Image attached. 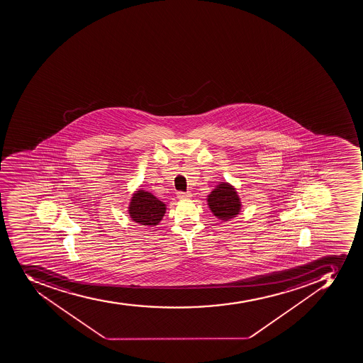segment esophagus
<instances>
[{
	"label": "esophagus",
	"mask_w": 363,
	"mask_h": 363,
	"mask_svg": "<svg viewBox=\"0 0 363 363\" xmlns=\"http://www.w3.org/2000/svg\"><path fill=\"white\" fill-rule=\"evenodd\" d=\"M177 196L180 200H187V199L192 198V195L189 194V193L184 192H178Z\"/></svg>",
	"instance_id": "obj_1"
}]
</instances>
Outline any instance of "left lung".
<instances>
[{"label": "left lung", "instance_id": "1", "mask_svg": "<svg viewBox=\"0 0 363 363\" xmlns=\"http://www.w3.org/2000/svg\"><path fill=\"white\" fill-rule=\"evenodd\" d=\"M208 206L211 213L221 219V220H230V219L239 215L241 210V201L233 186L228 183H221L216 186L213 192L208 195Z\"/></svg>", "mask_w": 363, "mask_h": 363}]
</instances>
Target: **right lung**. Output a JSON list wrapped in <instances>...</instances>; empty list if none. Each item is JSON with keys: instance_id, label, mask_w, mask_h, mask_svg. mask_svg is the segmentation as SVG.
I'll use <instances>...</instances> for the list:
<instances>
[{"instance_id": "right-lung-1", "label": "right lung", "mask_w": 363, "mask_h": 363, "mask_svg": "<svg viewBox=\"0 0 363 363\" xmlns=\"http://www.w3.org/2000/svg\"><path fill=\"white\" fill-rule=\"evenodd\" d=\"M165 204L152 193L138 189L133 193L129 204V216L135 223L145 226H155L162 220Z\"/></svg>"}]
</instances>
